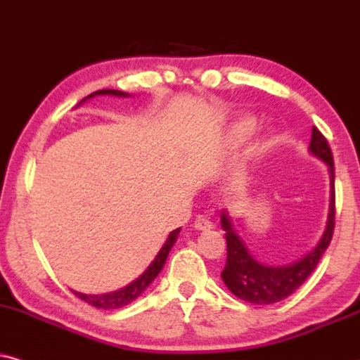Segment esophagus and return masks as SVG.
<instances>
[{"label":"esophagus","instance_id":"obj_1","mask_svg":"<svg viewBox=\"0 0 360 360\" xmlns=\"http://www.w3.org/2000/svg\"><path fill=\"white\" fill-rule=\"evenodd\" d=\"M194 229L195 231H209L212 229V222L207 219V217H198L194 221Z\"/></svg>","mask_w":360,"mask_h":360}]
</instances>
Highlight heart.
I'll list each match as a JSON object with an SVG mask.
<instances>
[{
	"instance_id": "heart-1",
	"label": "heart",
	"mask_w": 360,
	"mask_h": 360,
	"mask_svg": "<svg viewBox=\"0 0 360 360\" xmlns=\"http://www.w3.org/2000/svg\"><path fill=\"white\" fill-rule=\"evenodd\" d=\"M254 131H256V121L251 120V117L239 120L233 127H231L229 143L233 144V146H240V144L248 143V141L251 139Z\"/></svg>"
}]
</instances>
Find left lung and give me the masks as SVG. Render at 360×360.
<instances>
[{
  "instance_id": "1",
  "label": "left lung",
  "mask_w": 360,
  "mask_h": 360,
  "mask_svg": "<svg viewBox=\"0 0 360 360\" xmlns=\"http://www.w3.org/2000/svg\"><path fill=\"white\" fill-rule=\"evenodd\" d=\"M309 153L322 162H326L329 171V214H327L326 229L322 233L316 248L304 254L295 261L282 266H269L257 261L233 224L227 209L221 212V227L226 231L227 259L221 272L222 281L234 295L251 304H274L289 297L295 289L301 288L304 281L312 274L319 264L322 254L329 248L332 233H334L335 216V194H334V159L329 144L317 127H312V138L309 144Z\"/></svg>"
}]
</instances>
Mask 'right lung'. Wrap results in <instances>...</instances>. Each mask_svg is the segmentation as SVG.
<instances>
[{
  "mask_svg": "<svg viewBox=\"0 0 360 360\" xmlns=\"http://www.w3.org/2000/svg\"><path fill=\"white\" fill-rule=\"evenodd\" d=\"M104 94H108V96H117V98L131 96L129 93H122V91H117V89H99V91H94V93H91L89 96H86L79 104H83L86 99L89 98L104 96ZM179 233H181V227H177V229L172 231V233L167 236L166 243L162 244V248L159 249V252L156 254V257H154V261L148 266V269L144 271L138 279H134L133 282H129V284L124 285V288L111 290V292H106V294H83V292H76V290L75 294L78 295L79 299H83L84 302L91 304V306L98 309H106V311H111V309H121L127 306V304L136 301V299H138L139 295L149 288V284L156 279L162 267H165L166 259L169 256V251L172 249V245H174Z\"/></svg>",
  "mask_w": 360,
  "mask_h": 360,
  "instance_id": "1",
  "label": "right lung"
}]
</instances>
